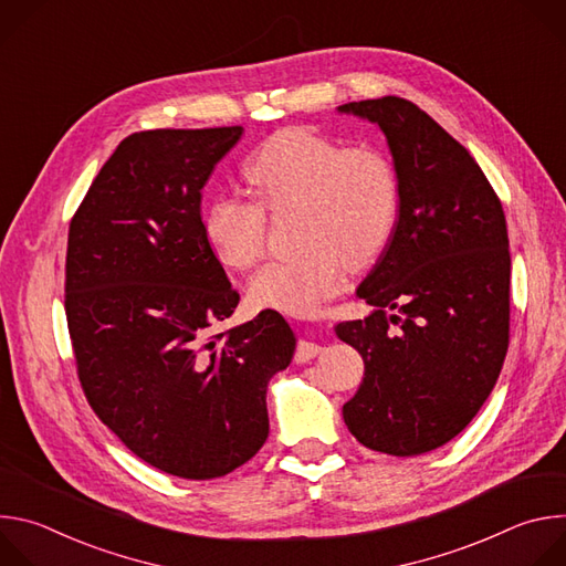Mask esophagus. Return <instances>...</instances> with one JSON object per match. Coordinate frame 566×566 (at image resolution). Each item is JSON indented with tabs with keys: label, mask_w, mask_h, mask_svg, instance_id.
<instances>
[{
	"label": "esophagus",
	"mask_w": 566,
	"mask_h": 566,
	"mask_svg": "<svg viewBox=\"0 0 566 566\" xmlns=\"http://www.w3.org/2000/svg\"><path fill=\"white\" fill-rule=\"evenodd\" d=\"M322 352V347L317 343L311 340H302L295 349V363H308L311 358H315Z\"/></svg>",
	"instance_id": "1"
}]
</instances>
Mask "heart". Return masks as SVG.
Wrapping results in <instances>:
<instances>
[{
	"mask_svg": "<svg viewBox=\"0 0 566 566\" xmlns=\"http://www.w3.org/2000/svg\"><path fill=\"white\" fill-rule=\"evenodd\" d=\"M255 201L219 195L203 212L217 260L247 271L264 253L269 212L293 214L300 249L271 260L251 280L255 304L311 313L345 282V258L369 262L394 230L398 175L374 147H347L322 134L289 127L269 136L244 168Z\"/></svg>",
	"mask_w": 566,
	"mask_h": 566,
	"instance_id": "1",
	"label": "heart"
}]
</instances>
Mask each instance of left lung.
<instances>
[{
  "label": "left lung",
  "mask_w": 566,
  "mask_h": 566,
  "mask_svg": "<svg viewBox=\"0 0 566 566\" xmlns=\"http://www.w3.org/2000/svg\"><path fill=\"white\" fill-rule=\"evenodd\" d=\"M376 123L398 175V219L358 286L374 311L336 327L365 378L343 406L369 450L415 457L454 439L493 391L511 338L502 201L470 151L415 103L338 107Z\"/></svg>",
  "instance_id": "obj_1"
}]
</instances>
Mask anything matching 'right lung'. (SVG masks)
<instances>
[{
    "mask_svg": "<svg viewBox=\"0 0 566 566\" xmlns=\"http://www.w3.org/2000/svg\"><path fill=\"white\" fill-rule=\"evenodd\" d=\"M241 132L123 138L69 223L64 311L80 385L138 459L181 479L223 476L258 454L269 380L295 352L273 308L212 332L239 293L206 239L201 188Z\"/></svg>",
    "mask_w": 566,
    "mask_h": 566,
    "instance_id": "right-lung-1",
    "label": "right lung"
}]
</instances>
